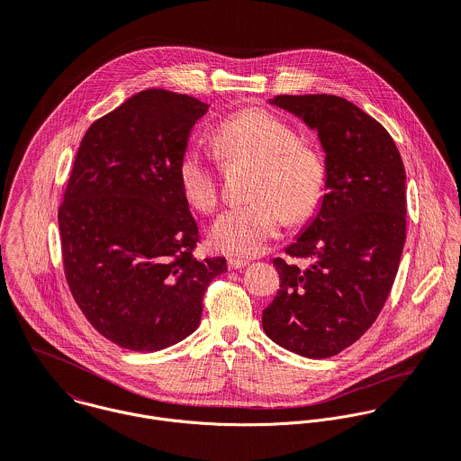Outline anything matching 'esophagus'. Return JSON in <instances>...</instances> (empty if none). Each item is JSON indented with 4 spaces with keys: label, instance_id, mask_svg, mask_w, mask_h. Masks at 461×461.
Segmentation results:
<instances>
[{
    "label": "esophagus",
    "instance_id": "34e87169",
    "mask_svg": "<svg viewBox=\"0 0 461 461\" xmlns=\"http://www.w3.org/2000/svg\"><path fill=\"white\" fill-rule=\"evenodd\" d=\"M227 265H229L230 270H238V268L247 267L249 261H247V259H240V258H229V259H227Z\"/></svg>",
    "mask_w": 461,
    "mask_h": 461
}]
</instances>
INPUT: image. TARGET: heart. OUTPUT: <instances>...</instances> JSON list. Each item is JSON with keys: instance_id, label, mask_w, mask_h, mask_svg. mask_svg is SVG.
<instances>
[{"instance_id": "b5f03b06", "label": "heart", "mask_w": 461, "mask_h": 461, "mask_svg": "<svg viewBox=\"0 0 461 461\" xmlns=\"http://www.w3.org/2000/svg\"><path fill=\"white\" fill-rule=\"evenodd\" d=\"M214 145L225 162H250L259 169L250 191L254 202L223 212L211 230V243L221 254L258 256L279 234L285 218L301 223L318 209L327 180L323 158L301 143L297 131L281 116L259 107L240 111L218 125ZM178 182L194 209H216V169L202 150L182 154Z\"/></svg>"}]
</instances>
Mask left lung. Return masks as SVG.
Wrapping results in <instances>:
<instances>
[{"instance_id": "left-lung-1", "label": "left lung", "mask_w": 461, "mask_h": 461, "mask_svg": "<svg viewBox=\"0 0 461 461\" xmlns=\"http://www.w3.org/2000/svg\"><path fill=\"white\" fill-rule=\"evenodd\" d=\"M316 131L325 154V194L286 247L301 267L276 258L279 290L263 329L299 356L330 357L375 321L406 241V173L386 129L345 98L283 95L270 100Z\"/></svg>"}]
</instances>
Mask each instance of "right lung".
<instances>
[{
    "mask_svg": "<svg viewBox=\"0 0 461 461\" xmlns=\"http://www.w3.org/2000/svg\"><path fill=\"white\" fill-rule=\"evenodd\" d=\"M209 105L149 89L95 122L59 209L64 272L93 327L113 343L154 352L196 330L225 258L196 259L198 225L178 162Z\"/></svg>",
    "mask_w": 461,
    "mask_h": 461,
    "instance_id": "right-lung-1",
    "label": "right lung"
}]
</instances>
